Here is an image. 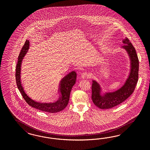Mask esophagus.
<instances>
[{"mask_svg":"<svg viewBox=\"0 0 150 150\" xmlns=\"http://www.w3.org/2000/svg\"><path fill=\"white\" fill-rule=\"evenodd\" d=\"M89 76H90V74L86 72L82 73L81 75V77L82 79H87L89 77Z\"/></svg>","mask_w":150,"mask_h":150,"instance_id":"34e87169","label":"esophagus"}]
</instances>
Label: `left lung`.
I'll return each mask as SVG.
<instances>
[{"instance_id": "obj_1", "label": "left lung", "mask_w": 150, "mask_h": 150, "mask_svg": "<svg viewBox=\"0 0 150 150\" xmlns=\"http://www.w3.org/2000/svg\"><path fill=\"white\" fill-rule=\"evenodd\" d=\"M122 48L127 52L130 60V70L127 79L118 90L103 92L100 83L93 80L92 83V100L100 109H110L120 105L132 95L138 80L139 63L135 48L127 37L123 40Z\"/></svg>"}]
</instances>
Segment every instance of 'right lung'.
Returning <instances> with one entry per match:
<instances>
[{
	"label": "right lung",
	"mask_w": 150,
	"mask_h": 150,
	"mask_svg": "<svg viewBox=\"0 0 150 150\" xmlns=\"http://www.w3.org/2000/svg\"><path fill=\"white\" fill-rule=\"evenodd\" d=\"M30 48V42L26 40L23 48L18 55V62L16 68V81L18 90L23 96V98L26 102L33 108L39 109L43 112L51 113L59 112L63 110L68 104L70 92L73 86L75 84L76 80V73L73 71L62 79L59 85L60 98L54 102H41L32 100L26 93L24 91L21 81V67L23 59L26 54Z\"/></svg>",
	"instance_id": "obj_1"
}]
</instances>
